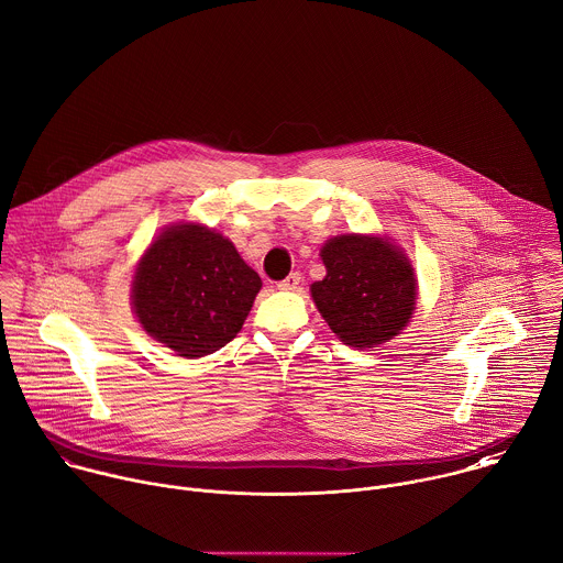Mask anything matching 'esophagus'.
<instances>
[{
    "instance_id": "esophagus-1",
    "label": "esophagus",
    "mask_w": 563,
    "mask_h": 563,
    "mask_svg": "<svg viewBox=\"0 0 563 563\" xmlns=\"http://www.w3.org/2000/svg\"><path fill=\"white\" fill-rule=\"evenodd\" d=\"M300 283H302V276H300V272H291L287 278H283V280L278 283V289H285V291H296V289H300Z\"/></svg>"
}]
</instances>
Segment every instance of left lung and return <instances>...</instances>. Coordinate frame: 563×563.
I'll return each instance as SVG.
<instances>
[{"label":"left lung","instance_id":"8db88e82","mask_svg":"<svg viewBox=\"0 0 563 563\" xmlns=\"http://www.w3.org/2000/svg\"><path fill=\"white\" fill-rule=\"evenodd\" d=\"M327 276L311 296L331 331L349 346L371 349L410 320L417 280L408 258L377 236H335L322 247Z\"/></svg>","mask_w":563,"mask_h":563}]
</instances>
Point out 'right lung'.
Here are the masks:
<instances>
[{
	"label": "right lung",
	"instance_id": "1",
	"mask_svg": "<svg viewBox=\"0 0 563 563\" xmlns=\"http://www.w3.org/2000/svg\"><path fill=\"white\" fill-rule=\"evenodd\" d=\"M258 289V274L228 239L201 225H173L140 261L133 309L151 338L195 360L236 338Z\"/></svg>",
	"mask_w": 563,
	"mask_h": 563
}]
</instances>
